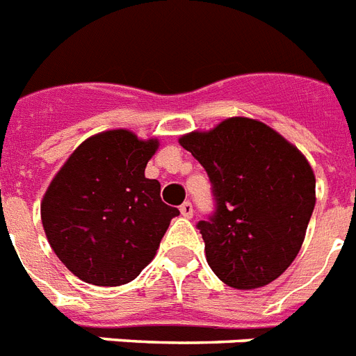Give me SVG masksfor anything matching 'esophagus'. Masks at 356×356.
Segmentation results:
<instances>
[{"mask_svg": "<svg viewBox=\"0 0 356 356\" xmlns=\"http://www.w3.org/2000/svg\"><path fill=\"white\" fill-rule=\"evenodd\" d=\"M179 210H181V213H183L184 218H188V219L193 216V207H192V203H190V201H184V203L179 207Z\"/></svg>", "mask_w": 356, "mask_h": 356, "instance_id": "obj_1", "label": "esophagus"}]
</instances>
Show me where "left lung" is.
<instances>
[{"label": "left lung", "instance_id": "8db88e82", "mask_svg": "<svg viewBox=\"0 0 356 356\" xmlns=\"http://www.w3.org/2000/svg\"><path fill=\"white\" fill-rule=\"evenodd\" d=\"M179 144L207 170L216 212L197 228L207 261L234 289H258L282 276L302 248L313 216V168L267 124L232 117Z\"/></svg>", "mask_w": 356, "mask_h": 356}]
</instances>
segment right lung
<instances>
[{"instance_id": "add662e5", "label": "right lung", "mask_w": 356, "mask_h": 356, "mask_svg": "<svg viewBox=\"0 0 356 356\" xmlns=\"http://www.w3.org/2000/svg\"><path fill=\"white\" fill-rule=\"evenodd\" d=\"M159 140L111 129L83 140L42 201V223L60 261L100 287L135 280L157 252L179 210L144 170Z\"/></svg>"}]
</instances>
